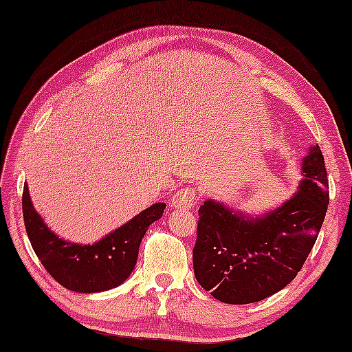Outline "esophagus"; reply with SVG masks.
I'll return each instance as SVG.
<instances>
[{"label":"esophagus","mask_w":352,"mask_h":352,"mask_svg":"<svg viewBox=\"0 0 352 352\" xmlns=\"http://www.w3.org/2000/svg\"><path fill=\"white\" fill-rule=\"evenodd\" d=\"M196 204V190L190 187H184V189L178 190L173 199V207L190 210Z\"/></svg>","instance_id":"esophagus-1"}]
</instances>
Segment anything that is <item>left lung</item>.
Instances as JSON below:
<instances>
[{"mask_svg": "<svg viewBox=\"0 0 352 352\" xmlns=\"http://www.w3.org/2000/svg\"><path fill=\"white\" fill-rule=\"evenodd\" d=\"M329 206L320 145L301 160V179L289 199L263 214H248L207 199L199 207L193 248L195 277L216 300L249 305L294 280L312 250Z\"/></svg>", "mask_w": 352, "mask_h": 352, "instance_id": "left-lung-1", "label": "left lung"}]
</instances>
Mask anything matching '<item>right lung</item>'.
<instances>
[{
    "instance_id": "add662e5",
    "label": "right lung",
    "mask_w": 352,
    "mask_h": 352,
    "mask_svg": "<svg viewBox=\"0 0 352 352\" xmlns=\"http://www.w3.org/2000/svg\"><path fill=\"white\" fill-rule=\"evenodd\" d=\"M165 202H156L93 244L72 243L56 235L32 206L23 186V222L31 246L54 279L80 294L103 292L127 280L136 265L139 246L148 226L163 216Z\"/></svg>"
}]
</instances>
